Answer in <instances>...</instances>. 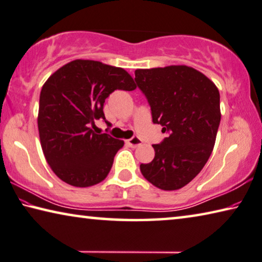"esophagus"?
Returning <instances> with one entry per match:
<instances>
[{
    "instance_id": "esophagus-1",
    "label": "esophagus",
    "mask_w": 262,
    "mask_h": 262,
    "mask_svg": "<svg viewBox=\"0 0 262 262\" xmlns=\"http://www.w3.org/2000/svg\"><path fill=\"white\" fill-rule=\"evenodd\" d=\"M126 144L128 145V146L130 147H137V146H139V145H141V140L138 138V137H132L131 139H128V140H126Z\"/></svg>"
}]
</instances>
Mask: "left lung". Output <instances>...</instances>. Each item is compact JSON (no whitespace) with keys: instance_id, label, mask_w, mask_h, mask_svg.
I'll use <instances>...</instances> for the list:
<instances>
[{"instance_id":"left-lung-1","label":"left lung","mask_w":262,"mask_h":262,"mask_svg":"<svg viewBox=\"0 0 262 262\" xmlns=\"http://www.w3.org/2000/svg\"><path fill=\"white\" fill-rule=\"evenodd\" d=\"M136 83L147 98L152 121L168 137L153 145L154 159L140 171L153 186L177 190L207 164L221 122L220 92L202 73L184 65L137 70Z\"/></svg>"}]
</instances>
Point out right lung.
<instances>
[{
    "label": "right lung",
    "mask_w": 262,
    "mask_h": 262,
    "mask_svg": "<svg viewBox=\"0 0 262 262\" xmlns=\"http://www.w3.org/2000/svg\"><path fill=\"white\" fill-rule=\"evenodd\" d=\"M136 87L125 70L94 60H74L47 79L38 130L45 159L60 180L83 188L106 178L124 141L93 128L97 119L108 123L103 105L111 93Z\"/></svg>",
    "instance_id": "obj_1"
}]
</instances>
